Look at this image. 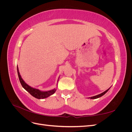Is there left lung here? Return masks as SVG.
Listing matches in <instances>:
<instances>
[{
	"mask_svg": "<svg viewBox=\"0 0 132 132\" xmlns=\"http://www.w3.org/2000/svg\"><path fill=\"white\" fill-rule=\"evenodd\" d=\"M110 89V88L109 89H107V90H106L105 91H104L103 92V93H101V94H99V95H96V96H93V97H89L90 99H96V98H99V97H101L102 96H103V95H104L109 90V89Z\"/></svg>",
	"mask_w": 132,
	"mask_h": 132,
	"instance_id": "left-lung-1",
	"label": "left lung"
}]
</instances>
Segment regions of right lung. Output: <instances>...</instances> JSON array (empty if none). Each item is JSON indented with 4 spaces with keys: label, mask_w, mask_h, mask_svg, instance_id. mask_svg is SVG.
Here are the masks:
<instances>
[{
    "label": "right lung",
    "mask_w": 132,
    "mask_h": 132,
    "mask_svg": "<svg viewBox=\"0 0 132 132\" xmlns=\"http://www.w3.org/2000/svg\"><path fill=\"white\" fill-rule=\"evenodd\" d=\"M17 70H18V77L19 78V80L21 83L22 86L23 87V89H25L27 92H29V93L34 97L38 99L45 98L49 97L50 96L53 95L55 93V91H56V89H54L53 90H49V91H41L38 89L31 87L29 85H27V84L23 81V80L22 79L20 74L18 67H17Z\"/></svg>",
    "instance_id": "obj_1"
}]
</instances>
